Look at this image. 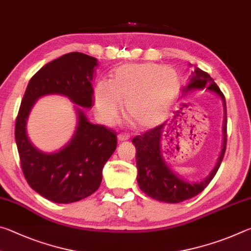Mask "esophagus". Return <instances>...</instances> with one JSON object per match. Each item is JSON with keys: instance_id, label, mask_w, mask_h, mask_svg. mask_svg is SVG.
Wrapping results in <instances>:
<instances>
[{"instance_id": "obj_1", "label": "esophagus", "mask_w": 251, "mask_h": 251, "mask_svg": "<svg viewBox=\"0 0 251 251\" xmlns=\"http://www.w3.org/2000/svg\"><path fill=\"white\" fill-rule=\"evenodd\" d=\"M129 136L126 135V134H120L118 135V141L120 142H125V141H128Z\"/></svg>"}]
</instances>
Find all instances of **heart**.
I'll return each mask as SVG.
<instances>
[{
  "label": "heart",
  "mask_w": 251,
  "mask_h": 251,
  "mask_svg": "<svg viewBox=\"0 0 251 251\" xmlns=\"http://www.w3.org/2000/svg\"><path fill=\"white\" fill-rule=\"evenodd\" d=\"M177 72L154 63L126 64L117 69L110 83L100 80L94 90L96 114L105 124H112L125 101V113L143 128L166 120L178 91Z\"/></svg>",
  "instance_id": "heart-1"
}]
</instances>
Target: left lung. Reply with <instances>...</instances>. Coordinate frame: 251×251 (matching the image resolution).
<instances>
[{
	"mask_svg": "<svg viewBox=\"0 0 251 251\" xmlns=\"http://www.w3.org/2000/svg\"><path fill=\"white\" fill-rule=\"evenodd\" d=\"M198 91L211 92L223 101L224 123H223V146L220 155L208 176L199 181H190L180 176L169 166L165 159L163 151V139L165 125L161 124L142 136H136L131 143L136 147V167L138 169L137 182L142 192L147 196L167 203H178L190 199L201 194L215 177L222 164L227 144V110L226 100L217 84L209 74L195 66L190 75L189 82L181 88V97Z\"/></svg>",
	"mask_w": 251,
	"mask_h": 251,
	"instance_id": "1",
	"label": "left lung"
}]
</instances>
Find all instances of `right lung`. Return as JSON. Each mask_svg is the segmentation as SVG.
<instances>
[{
    "label": "right lung",
    "mask_w": 251,
    "mask_h": 251,
    "mask_svg": "<svg viewBox=\"0 0 251 251\" xmlns=\"http://www.w3.org/2000/svg\"><path fill=\"white\" fill-rule=\"evenodd\" d=\"M97 59L73 52L48 63L33 76L23 96L15 123V142L21 166L31 188L57 203L78 201L94 194L103 167L117 146L116 133L93 124L85 114L93 105L92 82ZM48 95L67 97L75 104L78 124L61 150L48 153L32 145L27 135L29 113L37 100Z\"/></svg>",
    "instance_id": "obj_1"
}]
</instances>
